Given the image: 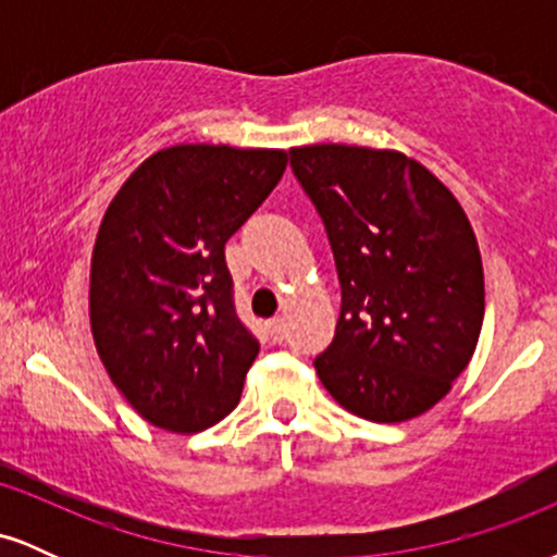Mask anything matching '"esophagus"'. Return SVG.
<instances>
[{
  "mask_svg": "<svg viewBox=\"0 0 557 557\" xmlns=\"http://www.w3.org/2000/svg\"><path fill=\"white\" fill-rule=\"evenodd\" d=\"M267 337H270L272 343H283V337H285L283 319H270V322H267Z\"/></svg>",
  "mask_w": 557,
  "mask_h": 557,
  "instance_id": "esophagus-1",
  "label": "esophagus"
}]
</instances>
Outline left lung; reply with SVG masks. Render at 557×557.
I'll use <instances>...</instances> for the list:
<instances>
[{"mask_svg":"<svg viewBox=\"0 0 557 557\" xmlns=\"http://www.w3.org/2000/svg\"><path fill=\"white\" fill-rule=\"evenodd\" d=\"M335 257L343 306L314 367L345 411L398 424L430 411L469 367L484 319L469 216L424 164L395 149L293 146Z\"/></svg>","mask_w":557,"mask_h":557,"instance_id":"obj_1","label":"left lung"}]
</instances>
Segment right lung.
<instances>
[{
    "label": "right lung",
    "mask_w": 557,
    "mask_h": 557,
    "mask_svg": "<svg viewBox=\"0 0 557 557\" xmlns=\"http://www.w3.org/2000/svg\"><path fill=\"white\" fill-rule=\"evenodd\" d=\"M285 168V149L170 146L101 216L88 277L96 354L159 430L201 432L238 406L259 343L235 317L225 243Z\"/></svg>",
    "instance_id": "obj_1"
}]
</instances>
